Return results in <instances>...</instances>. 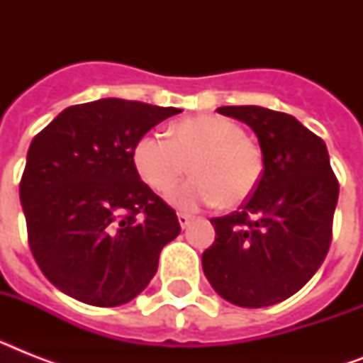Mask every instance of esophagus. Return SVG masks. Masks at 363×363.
<instances>
[{"label": "esophagus", "mask_w": 363, "mask_h": 363, "mask_svg": "<svg viewBox=\"0 0 363 363\" xmlns=\"http://www.w3.org/2000/svg\"><path fill=\"white\" fill-rule=\"evenodd\" d=\"M177 218H179V224H181L182 230H184V228H186L188 224L192 222V216L186 215V213H179V215H177Z\"/></svg>", "instance_id": "34e87169"}]
</instances>
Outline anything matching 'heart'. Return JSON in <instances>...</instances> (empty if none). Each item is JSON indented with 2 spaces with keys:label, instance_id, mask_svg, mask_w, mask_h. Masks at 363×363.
Here are the masks:
<instances>
[{
  "label": "heart",
  "instance_id": "b5f03b06",
  "mask_svg": "<svg viewBox=\"0 0 363 363\" xmlns=\"http://www.w3.org/2000/svg\"><path fill=\"white\" fill-rule=\"evenodd\" d=\"M133 165L148 186L165 192L190 171L194 177L167 194L179 209L245 203L264 175V154L245 130L222 116H196L177 122L171 137L160 131L143 135L133 147Z\"/></svg>",
  "mask_w": 363,
  "mask_h": 363
}]
</instances>
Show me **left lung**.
Returning a JSON list of instances; mask_svg holds the SVG:
<instances>
[{
  "mask_svg": "<svg viewBox=\"0 0 363 363\" xmlns=\"http://www.w3.org/2000/svg\"><path fill=\"white\" fill-rule=\"evenodd\" d=\"M218 113L250 125L264 175L232 215L211 218L216 238L201 256L216 294L258 309L294 296L326 258L339 182L326 143L292 115L239 105Z\"/></svg>",
  "mask_w": 363,
  "mask_h": 363,
  "instance_id": "left-lung-1",
  "label": "left lung"
}]
</instances>
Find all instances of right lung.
Instances as JSON below:
<instances>
[{
	"label": "right lung",
	"instance_id": "1",
	"mask_svg": "<svg viewBox=\"0 0 363 363\" xmlns=\"http://www.w3.org/2000/svg\"><path fill=\"white\" fill-rule=\"evenodd\" d=\"M179 113L98 99L67 107L33 137L20 203L31 254L58 290L82 303L116 307L147 288L181 224L141 181L133 147Z\"/></svg>",
	"mask_w": 363,
	"mask_h": 363
}]
</instances>
